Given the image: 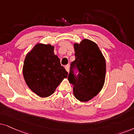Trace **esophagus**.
Here are the masks:
<instances>
[{
    "label": "esophagus",
    "instance_id": "obj_1",
    "mask_svg": "<svg viewBox=\"0 0 134 134\" xmlns=\"http://www.w3.org/2000/svg\"><path fill=\"white\" fill-rule=\"evenodd\" d=\"M65 70L69 72V70H70V66H69V65H66L65 66Z\"/></svg>",
    "mask_w": 134,
    "mask_h": 134
}]
</instances>
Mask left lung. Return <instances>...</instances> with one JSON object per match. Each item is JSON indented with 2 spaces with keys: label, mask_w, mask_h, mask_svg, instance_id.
Instances as JSON below:
<instances>
[{
  "label": "left lung",
  "mask_w": 134,
  "mask_h": 134,
  "mask_svg": "<svg viewBox=\"0 0 134 134\" xmlns=\"http://www.w3.org/2000/svg\"><path fill=\"white\" fill-rule=\"evenodd\" d=\"M75 60L70 64L68 80L74 86L76 99L81 102L92 99L104 85L106 62L97 44L88 39L74 44ZM75 70L79 74L76 76Z\"/></svg>",
  "instance_id": "obj_1"
}]
</instances>
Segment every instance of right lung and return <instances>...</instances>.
<instances>
[{"instance_id":"add662e5","label":"right lung","mask_w":134,"mask_h":134,"mask_svg":"<svg viewBox=\"0 0 134 134\" xmlns=\"http://www.w3.org/2000/svg\"><path fill=\"white\" fill-rule=\"evenodd\" d=\"M23 73L29 88L41 97L54 93L68 75L60 65L59 59L54 55V46L44 44H36L27 54Z\"/></svg>"}]
</instances>
